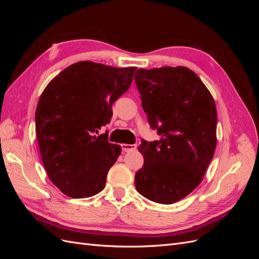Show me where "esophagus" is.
Returning <instances> with one entry per match:
<instances>
[{
    "instance_id": "34e87169",
    "label": "esophagus",
    "mask_w": 259,
    "mask_h": 259,
    "mask_svg": "<svg viewBox=\"0 0 259 259\" xmlns=\"http://www.w3.org/2000/svg\"><path fill=\"white\" fill-rule=\"evenodd\" d=\"M121 147H122V150H123L124 152L134 151V150H136V148H137L136 145H130V144H122Z\"/></svg>"
}]
</instances>
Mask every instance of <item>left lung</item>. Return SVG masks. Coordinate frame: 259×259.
<instances>
[{
	"label": "left lung",
	"instance_id": "left-lung-1",
	"mask_svg": "<svg viewBox=\"0 0 259 259\" xmlns=\"http://www.w3.org/2000/svg\"><path fill=\"white\" fill-rule=\"evenodd\" d=\"M135 82L149 124L161 136L138 147L144 166L135 174L136 189L148 200L173 204L201 184L213 159L215 101L187 67L138 69Z\"/></svg>",
	"mask_w": 259,
	"mask_h": 259
}]
</instances>
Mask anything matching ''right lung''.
Instances as JSON below:
<instances>
[{"mask_svg": "<svg viewBox=\"0 0 259 259\" xmlns=\"http://www.w3.org/2000/svg\"><path fill=\"white\" fill-rule=\"evenodd\" d=\"M136 68L93 61L67 67L48 84L35 111V133L51 182L73 199L105 188L122 149L96 134L110 122L112 104L126 92Z\"/></svg>", "mask_w": 259, "mask_h": 259, "instance_id": "1", "label": "right lung"}]
</instances>
